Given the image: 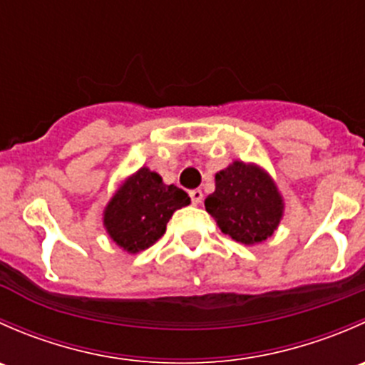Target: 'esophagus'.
<instances>
[{
  "label": "esophagus",
  "mask_w": 365,
  "mask_h": 365,
  "mask_svg": "<svg viewBox=\"0 0 365 365\" xmlns=\"http://www.w3.org/2000/svg\"><path fill=\"white\" fill-rule=\"evenodd\" d=\"M190 200H192V205H200L203 201V192L200 189L190 190Z\"/></svg>",
  "instance_id": "1"
}]
</instances>
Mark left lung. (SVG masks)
I'll return each instance as SVG.
<instances>
[{
    "label": "left lung",
    "mask_w": 365,
    "mask_h": 365,
    "mask_svg": "<svg viewBox=\"0 0 365 365\" xmlns=\"http://www.w3.org/2000/svg\"><path fill=\"white\" fill-rule=\"evenodd\" d=\"M205 208L224 235L245 245L272 237L282 217V200L270 176L240 160L217 173L215 192L206 197Z\"/></svg>",
    "instance_id": "obj_1"
}]
</instances>
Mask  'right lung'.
<instances>
[{
	"instance_id": "add662e5",
	"label": "right lung",
	"mask_w": 365,
	"mask_h": 365,
	"mask_svg": "<svg viewBox=\"0 0 365 365\" xmlns=\"http://www.w3.org/2000/svg\"><path fill=\"white\" fill-rule=\"evenodd\" d=\"M189 203L185 190L165 185L157 173L141 168L109 201L104 226L123 251H145L164 235L175 210Z\"/></svg>"
}]
</instances>
